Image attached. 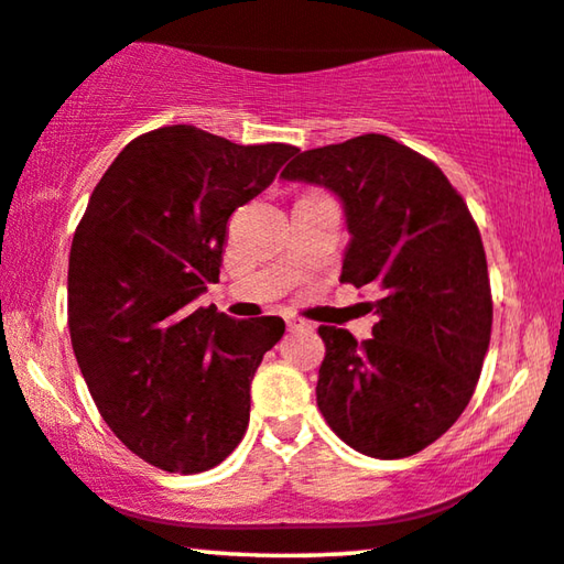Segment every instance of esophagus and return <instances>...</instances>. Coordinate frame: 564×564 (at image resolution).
<instances>
[{"label": "esophagus", "instance_id": "1", "mask_svg": "<svg viewBox=\"0 0 564 564\" xmlns=\"http://www.w3.org/2000/svg\"><path fill=\"white\" fill-rule=\"evenodd\" d=\"M285 327H289V332H293V329L312 327V324H308L306 319H301V316H285Z\"/></svg>", "mask_w": 564, "mask_h": 564}]
</instances>
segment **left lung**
<instances>
[{"mask_svg": "<svg viewBox=\"0 0 564 564\" xmlns=\"http://www.w3.org/2000/svg\"><path fill=\"white\" fill-rule=\"evenodd\" d=\"M281 176L343 199L352 240L339 281L378 293L370 339L319 327L316 406L362 455H416L470 403L488 352L494 299L478 225L440 165L386 134L304 150Z\"/></svg>", "mask_w": 564, "mask_h": 564, "instance_id": "8db88e82", "label": "left lung"}]
</instances>
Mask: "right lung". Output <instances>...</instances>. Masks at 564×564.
<instances>
[{"mask_svg":"<svg viewBox=\"0 0 564 564\" xmlns=\"http://www.w3.org/2000/svg\"><path fill=\"white\" fill-rule=\"evenodd\" d=\"M293 153L158 127L124 145L78 221L70 345L109 430L161 470H212L248 430L252 376L285 324L232 319L196 299L219 281L232 212Z\"/></svg>","mask_w":564,"mask_h":564,"instance_id":"add662e5","label":"right lung"}]
</instances>
